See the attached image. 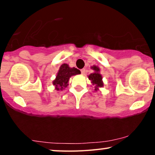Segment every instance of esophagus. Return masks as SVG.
I'll return each mask as SVG.
<instances>
[{"label": "esophagus", "instance_id": "34e87169", "mask_svg": "<svg viewBox=\"0 0 155 155\" xmlns=\"http://www.w3.org/2000/svg\"><path fill=\"white\" fill-rule=\"evenodd\" d=\"M81 74H85V69L84 68H83V69H81Z\"/></svg>", "mask_w": 155, "mask_h": 155}]
</instances>
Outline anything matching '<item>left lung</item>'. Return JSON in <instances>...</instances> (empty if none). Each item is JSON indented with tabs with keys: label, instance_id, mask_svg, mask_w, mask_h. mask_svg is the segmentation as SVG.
<instances>
[{
	"label": "left lung",
	"instance_id": "8db88e82",
	"mask_svg": "<svg viewBox=\"0 0 155 155\" xmlns=\"http://www.w3.org/2000/svg\"><path fill=\"white\" fill-rule=\"evenodd\" d=\"M91 68L94 71V73H92L88 76V79L91 81L92 85H93L94 90L97 91L99 88L103 87L104 85V81H103L102 75L101 74V71L98 66L97 65H93Z\"/></svg>",
	"mask_w": 155,
	"mask_h": 155
}]
</instances>
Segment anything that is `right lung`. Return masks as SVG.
Instances as JSON below:
<instances>
[{"instance_id": "right-lung-1", "label": "right lung", "mask_w": 155, "mask_h": 155, "mask_svg": "<svg viewBox=\"0 0 155 155\" xmlns=\"http://www.w3.org/2000/svg\"><path fill=\"white\" fill-rule=\"evenodd\" d=\"M79 70L76 68H71L66 63H63L60 65L59 71L57 74L56 78L52 81L54 87V90H63L68 85V81L72 76L80 74Z\"/></svg>"}]
</instances>
